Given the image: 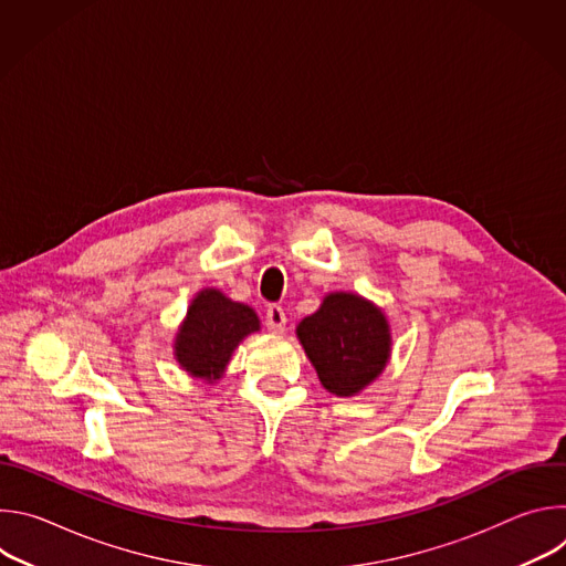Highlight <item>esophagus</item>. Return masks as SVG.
Here are the masks:
<instances>
[{"instance_id":"esophagus-1","label":"esophagus","mask_w":566,"mask_h":566,"mask_svg":"<svg viewBox=\"0 0 566 566\" xmlns=\"http://www.w3.org/2000/svg\"><path fill=\"white\" fill-rule=\"evenodd\" d=\"M266 327L273 334H282L286 329V313L277 304H269L266 308Z\"/></svg>"}]
</instances>
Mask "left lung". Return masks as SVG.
<instances>
[{
    "label": "left lung",
    "mask_w": 566,
    "mask_h": 566,
    "mask_svg": "<svg viewBox=\"0 0 566 566\" xmlns=\"http://www.w3.org/2000/svg\"><path fill=\"white\" fill-rule=\"evenodd\" d=\"M322 387L354 396L385 369L391 336L385 313L356 293H329L295 329Z\"/></svg>",
    "instance_id": "obj_1"
}]
</instances>
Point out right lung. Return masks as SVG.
I'll return each mask as SVG.
<instances>
[{"mask_svg": "<svg viewBox=\"0 0 566 566\" xmlns=\"http://www.w3.org/2000/svg\"><path fill=\"white\" fill-rule=\"evenodd\" d=\"M255 332L260 317L249 304L232 302L217 289H203L190 302L177 332L175 358L190 376L217 380L237 345Z\"/></svg>", "mask_w": 566, "mask_h": 566, "instance_id": "obj_1", "label": "right lung"}]
</instances>
